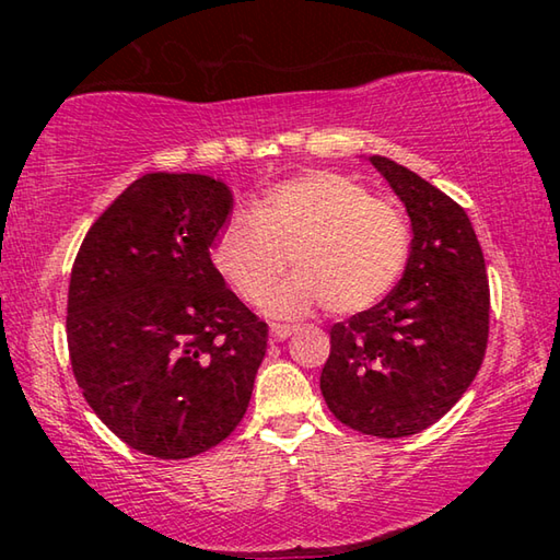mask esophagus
<instances>
[{"label":"esophagus","mask_w":560,"mask_h":560,"mask_svg":"<svg viewBox=\"0 0 560 560\" xmlns=\"http://www.w3.org/2000/svg\"><path fill=\"white\" fill-rule=\"evenodd\" d=\"M271 338L273 340H287L289 336H293L296 334V326H291V324H271Z\"/></svg>","instance_id":"34e87169"}]
</instances>
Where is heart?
Segmentation results:
<instances>
[{
    "instance_id": "1",
    "label": "heart",
    "mask_w": 560,
    "mask_h": 560,
    "mask_svg": "<svg viewBox=\"0 0 560 560\" xmlns=\"http://www.w3.org/2000/svg\"><path fill=\"white\" fill-rule=\"evenodd\" d=\"M289 256L298 271L264 303L271 316H301L318 303L358 314L400 281L410 226L355 179L311 173L269 189L252 214H234L212 246L217 271L249 303L266 299Z\"/></svg>"
}]
</instances>
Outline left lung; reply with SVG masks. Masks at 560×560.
<instances>
[{
  "label": "left lung",
  "mask_w": 560,
  "mask_h": 560,
  "mask_svg": "<svg viewBox=\"0 0 560 560\" xmlns=\"http://www.w3.org/2000/svg\"><path fill=\"white\" fill-rule=\"evenodd\" d=\"M368 160L410 217V257L381 303L330 328L320 393L350 430L410 438L447 415L479 373L489 279L469 217L452 197L390 158Z\"/></svg>",
  "instance_id": "1"
}]
</instances>
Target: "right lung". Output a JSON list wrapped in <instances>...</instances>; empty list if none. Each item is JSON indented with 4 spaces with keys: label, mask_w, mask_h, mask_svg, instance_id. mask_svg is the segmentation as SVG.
Returning a JSON list of instances; mask_svg holds the SVG:
<instances>
[{
    "label": "right lung",
    "mask_w": 560,
    "mask_h": 560,
    "mask_svg": "<svg viewBox=\"0 0 560 560\" xmlns=\"http://www.w3.org/2000/svg\"><path fill=\"white\" fill-rule=\"evenodd\" d=\"M232 207L212 175L148 173L75 254L66 316L75 383L103 424L150 457L207 452L252 400L269 326L210 259Z\"/></svg>",
    "instance_id": "1"
}]
</instances>
